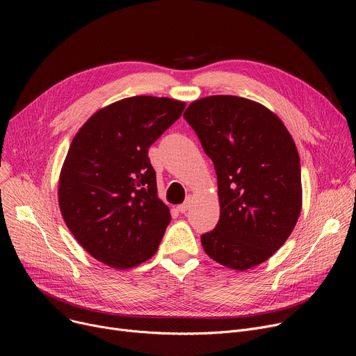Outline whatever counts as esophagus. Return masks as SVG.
Returning a JSON list of instances; mask_svg holds the SVG:
<instances>
[{
	"label": "esophagus",
	"instance_id": "obj_1",
	"mask_svg": "<svg viewBox=\"0 0 356 356\" xmlns=\"http://www.w3.org/2000/svg\"><path fill=\"white\" fill-rule=\"evenodd\" d=\"M191 208V199H188L186 200L184 203H181V204H179L177 207V211L180 212V213H184V212H188V209Z\"/></svg>",
	"mask_w": 356,
	"mask_h": 356
}]
</instances>
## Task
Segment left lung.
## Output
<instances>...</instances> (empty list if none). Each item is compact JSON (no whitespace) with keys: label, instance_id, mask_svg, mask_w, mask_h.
I'll return each instance as SVG.
<instances>
[{"label":"left lung","instance_id":"8db88e82","mask_svg":"<svg viewBox=\"0 0 356 356\" xmlns=\"http://www.w3.org/2000/svg\"><path fill=\"white\" fill-rule=\"evenodd\" d=\"M183 117L218 176L220 216L200 236L204 252L238 271L264 263L302 211L300 157L290 133L264 105L232 95L195 101Z\"/></svg>","mask_w":356,"mask_h":356}]
</instances>
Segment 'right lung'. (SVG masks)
I'll list each match as a JSON object with an SVG mask.
<instances>
[{
	"label": "right lung",
	"mask_w": 356,
	"mask_h": 356,
	"mask_svg": "<svg viewBox=\"0 0 356 356\" xmlns=\"http://www.w3.org/2000/svg\"><path fill=\"white\" fill-rule=\"evenodd\" d=\"M186 104L131 97L95 112L74 136L59 179V207L72 235L118 270L152 258L172 220L157 196L148 148Z\"/></svg>",
	"instance_id": "add662e5"
}]
</instances>
